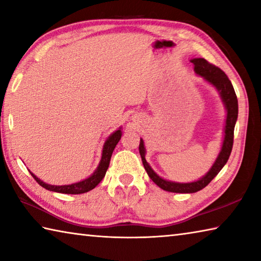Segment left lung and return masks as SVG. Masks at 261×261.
Returning <instances> with one entry per match:
<instances>
[{
    "mask_svg": "<svg viewBox=\"0 0 261 261\" xmlns=\"http://www.w3.org/2000/svg\"><path fill=\"white\" fill-rule=\"evenodd\" d=\"M190 62L193 64V70L196 74L200 76L206 83H208L210 85L215 87V90L219 92L220 98L222 100L224 108H226L227 115L226 123H224L223 127V140L218 156H216L213 166L211 167V169L207 171L202 177L197 180H193V182H173V180H168L162 178L161 176H159L155 171L152 169V167L149 166L146 159H145V155H146V148H145L144 140L140 138L139 153L147 175L159 188L165 190V191L175 193H194L197 191H200V190L204 189L206 185H208L211 180L220 173V170L224 167L229 156H230L233 143V130H235V124L238 116L237 96L235 93V90H233L232 84L229 81L227 74L220 68L208 63L205 59H192L190 60Z\"/></svg>",
    "mask_w": 261,
    "mask_h": 261,
    "instance_id": "1",
    "label": "left lung"
}]
</instances>
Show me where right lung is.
Listing matches in <instances>:
<instances>
[{
	"label": "right lung",
	"mask_w": 261,
	"mask_h": 261,
	"mask_svg": "<svg viewBox=\"0 0 261 261\" xmlns=\"http://www.w3.org/2000/svg\"><path fill=\"white\" fill-rule=\"evenodd\" d=\"M121 137H122V127H118V130L114 131L113 134L110 135L107 139H106L103 147H102V153H101L100 162H99L98 167H96V169L94 170V173L91 176H88L87 178L79 180V182H77V183L67 184V185L47 184L39 177H37V176H35L33 173H31V170H29V171L31 173V175L33 176V178L37 180L38 184H40L42 188H45L46 190H49V191L65 193V194H81V193L88 192V191H91L92 189H94L105 177L106 171H107L108 167H109L110 158H112L113 151H114V148L116 147L118 141H120Z\"/></svg>",
	"instance_id": "1"
}]
</instances>
